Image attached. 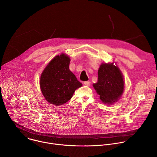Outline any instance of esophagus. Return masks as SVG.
Listing matches in <instances>:
<instances>
[{"instance_id": "1", "label": "esophagus", "mask_w": 157, "mask_h": 157, "mask_svg": "<svg viewBox=\"0 0 157 157\" xmlns=\"http://www.w3.org/2000/svg\"><path fill=\"white\" fill-rule=\"evenodd\" d=\"M84 84L86 85V86H89V84H90V82H89V81H84Z\"/></svg>"}]
</instances>
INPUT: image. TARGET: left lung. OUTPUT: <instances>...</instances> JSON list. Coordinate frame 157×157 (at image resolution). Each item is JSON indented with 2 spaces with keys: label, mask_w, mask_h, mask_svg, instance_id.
<instances>
[{
  "label": "left lung",
  "mask_w": 157,
  "mask_h": 157,
  "mask_svg": "<svg viewBox=\"0 0 157 157\" xmlns=\"http://www.w3.org/2000/svg\"><path fill=\"white\" fill-rule=\"evenodd\" d=\"M93 86L103 102L112 104L120 98L124 91L123 76L113 63L102 64L98 70V82Z\"/></svg>",
  "instance_id": "left-lung-1"
}]
</instances>
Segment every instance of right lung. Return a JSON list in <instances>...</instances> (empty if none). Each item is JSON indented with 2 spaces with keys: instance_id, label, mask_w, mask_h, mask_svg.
<instances>
[{
  "instance_id": "right-lung-1",
  "label": "right lung",
  "mask_w": 157,
  "mask_h": 157,
  "mask_svg": "<svg viewBox=\"0 0 157 157\" xmlns=\"http://www.w3.org/2000/svg\"><path fill=\"white\" fill-rule=\"evenodd\" d=\"M70 62L68 56L58 55L48 63L41 75L42 94L52 104L59 105L68 102L76 89L82 86L70 70Z\"/></svg>"
}]
</instances>
